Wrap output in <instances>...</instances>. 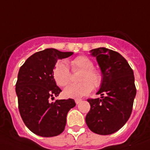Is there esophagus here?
I'll return each instance as SVG.
<instances>
[{
    "mask_svg": "<svg viewBox=\"0 0 150 150\" xmlns=\"http://www.w3.org/2000/svg\"><path fill=\"white\" fill-rule=\"evenodd\" d=\"M75 103L78 105V104H79L81 101H82V100H81V99H75Z\"/></svg>",
    "mask_w": 150,
    "mask_h": 150,
    "instance_id": "1",
    "label": "esophagus"
}]
</instances>
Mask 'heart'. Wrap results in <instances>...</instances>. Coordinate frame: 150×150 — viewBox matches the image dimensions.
I'll use <instances>...</instances> for the list:
<instances>
[{
    "label": "heart",
    "mask_w": 150,
    "mask_h": 150,
    "mask_svg": "<svg viewBox=\"0 0 150 150\" xmlns=\"http://www.w3.org/2000/svg\"><path fill=\"white\" fill-rule=\"evenodd\" d=\"M72 71L81 70L78 84H71L66 87L63 95L67 98L79 99L91 93L93 88L100 87L103 82L102 73L93 68V62L85 56H79L70 62ZM53 76L57 85L65 87L71 81V72L66 62L59 61L53 70Z\"/></svg>",
    "instance_id": "obj_1"
}]
</instances>
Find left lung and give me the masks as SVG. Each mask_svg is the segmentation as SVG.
I'll return each mask as SVG.
<instances>
[{
    "label": "left lung",
    "mask_w": 150,
    "mask_h": 150,
    "mask_svg": "<svg viewBox=\"0 0 150 150\" xmlns=\"http://www.w3.org/2000/svg\"><path fill=\"white\" fill-rule=\"evenodd\" d=\"M91 53L102 71L103 82L97 93L102 97L88 100L91 109L86 115V124L97 134H112L131 116L137 93L134 71L118 52L99 47Z\"/></svg>",
    "instance_id": "1"
}]
</instances>
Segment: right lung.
I'll use <instances>...</instances> for the list:
<instances>
[{
	"instance_id": "right-lung-1",
	"label": "right lung",
	"mask_w": 150,
	"mask_h": 150,
	"mask_svg": "<svg viewBox=\"0 0 150 150\" xmlns=\"http://www.w3.org/2000/svg\"><path fill=\"white\" fill-rule=\"evenodd\" d=\"M72 54L48 48L34 53L19 69L16 84L19 113L26 127L38 136L60 134L68 112L75 107L72 99L50 101L62 91L53 79V68L58 59Z\"/></svg>"
}]
</instances>
